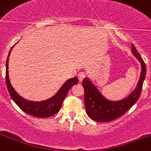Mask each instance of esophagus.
<instances>
[{"label": "esophagus", "mask_w": 151, "mask_h": 151, "mask_svg": "<svg viewBox=\"0 0 151 151\" xmlns=\"http://www.w3.org/2000/svg\"><path fill=\"white\" fill-rule=\"evenodd\" d=\"M85 77H86V74H85V73H83V72L79 73V74H78V80H80V82L83 81V80L85 78Z\"/></svg>", "instance_id": "34e87169"}]
</instances>
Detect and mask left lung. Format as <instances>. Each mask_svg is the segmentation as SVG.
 Here are the masks:
<instances>
[{"label":"left lung","instance_id":"left-lung-1","mask_svg":"<svg viewBox=\"0 0 151 151\" xmlns=\"http://www.w3.org/2000/svg\"><path fill=\"white\" fill-rule=\"evenodd\" d=\"M131 52L141 63L142 72L137 88L127 98L115 102L108 100L99 93L88 78L86 77L83 80L86 112L93 120L101 122L114 120L125 114L139 98L146 75L145 63L133 44H131Z\"/></svg>","mask_w":151,"mask_h":151}]
</instances>
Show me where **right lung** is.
<instances>
[{"label":"right lung","mask_w":151,"mask_h":151,"mask_svg":"<svg viewBox=\"0 0 151 151\" xmlns=\"http://www.w3.org/2000/svg\"><path fill=\"white\" fill-rule=\"evenodd\" d=\"M13 47L14 46L10 49L6 60V83L7 89H8L11 98L22 111H24L29 115H32V116L39 118H46L57 114L60 109L61 105H62L64 99L66 96L69 89L73 86L78 83L77 77H74L67 80L64 83L63 86L60 88V89L58 91V93L53 97L50 98L47 100L41 101V102H32V101L26 100L21 97L15 91V90L12 86L9 79L8 62L10 53H11V51Z\"/></svg>","instance_id":"right-lung-1"}]
</instances>
